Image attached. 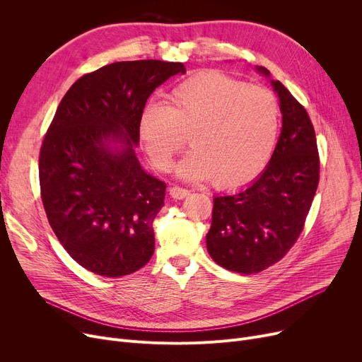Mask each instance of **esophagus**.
I'll return each mask as SVG.
<instances>
[{"label":"esophagus","mask_w":362,"mask_h":362,"mask_svg":"<svg viewBox=\"0 0 362 362\" xmlns=\"http://www.w3.org/2000/svg\"><path fill=\"white\" fill-rule=\"evenodd\" d=\"M170 195H171V198H175V199H183L189 195V191L185 187H180V186H171L170 187Z\"/></svg>","instance_id":"esophagus-1"}]
</instances>
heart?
<instances>
[{
	"label": "heart",
	"mask_w": 362,
	"mask_h": 362,
	"mask_svg": "<svg viewBox=\"0 0 362 362\" xmlns=\"http://www.w3.org/2000/svg\"><path fill=\"white\" fill-rule=\"evenodd\" d=\"M280 129L274 95L220 71H202L176 85L167 104H148L139 117V139L148 157L168 171L186 145L192 151L180 176L233 191L252 183L267 167Z\"/></svg>",
	"instance_id": "obj_1"
}]
</instances>
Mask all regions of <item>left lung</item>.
Wrapping results in <instances>:
<instances>
[{
	"instance_id": "left-lung-1",
	"label": "left lung",
	"mask_w": 362,
	"mask_h": 362,
	"mask_svg": "<svg viewBox=\"0 0 362 362\" xmlns=\"http://www.w3.org/2000/svg\"><path fill=\"white\" fill-rule=\"evenodd\" d=\"M265 76L270 71L257 67ZM281 133L262 175L233 195L214 198L206 250L223 269L259 273L280 261L298 240L320 180L315 130L307 110L279 81Z\"/></svg>"
}]
</instances>
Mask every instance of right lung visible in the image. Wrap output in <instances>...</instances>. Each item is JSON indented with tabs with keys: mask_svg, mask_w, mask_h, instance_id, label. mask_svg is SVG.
<instances>
[{
	"mask_svg": "<svg viewBox=\"0 0 362 362\" xmlns=\"http://www.w3.org/2000/svg\"><path fill=\"white\" fill-rule=\"evenodd\" d=\"M182 63L119 62L83 74L66 92L40 152L41 198L69 255L104 277L138 272L154 254L152 221L165 183L136 156L149 95ZM110 141L119 146L111 150Z\"/></svg>",
	"mask_w": 362,
	"mask_h": 362,
	"instance_id": "add662e5",
	"label": "right lung"
}]
</instances>
